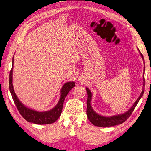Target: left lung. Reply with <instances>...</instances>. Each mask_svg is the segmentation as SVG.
<instances>
[{
	"instance_id": "obj_1",
	"label": "left lung",
	"mask_w": 151,
	"mask_h": 151,
	"mask_svg": "<svg viewBox=\"0 0 151 151\" xmlns=\"http://www.w3.org/2000/svg\"><path fill=\"white\" fill-rule=\"evenodd\" d=\"M138 51L140 54V56L144 60L143 55L140 53L139 49H138ZM144 70L145 67L144 68ZM145 80H144V75H143V86H142V91L140 93V95L139 98L137 99L135 102L134 104L130 108V109H128L127 111L123 113L118 114V115H113L110 116H103L101 115H99L98 113L96 112L91 105V100L93 98V94L91 91L89 90L88 88H86L87 93H88V100H87V116H88V120L90 122L92 123L93 125L99 127H112L117 125L122 124L123 122H124L125 120H127L128 118H129L132 113L133 112L137 104H138L139 100L142 96L144 93V86H145Z\"/></svg>"
}]
</instances>
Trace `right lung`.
Wrapping results in <instances>:
<instances>
[{
	"label": "right lung",
	"instance_id": "add662e5",
	"mask_svg": "<svg viewBox=\"0 0 151 151\" xmlns=\"http://www.w3.org/2000/svg\"><path fill=\"white\" fill-rule=\"evenodd\" d=\"M14 57L12 61V68L9 74V90L12 99L21 115L28 122L33 123L38 125H47L55 122L60 116L62 110L63 104L68 92L75 86L74 81L65 83L60 90V96L55 106L52 109L45 111H38L35 109L28 108L21 103L15 93L12 84Z\"/></svg>",
	"mask_w": 151,
	"mask_h": 151
}]
</instances>
